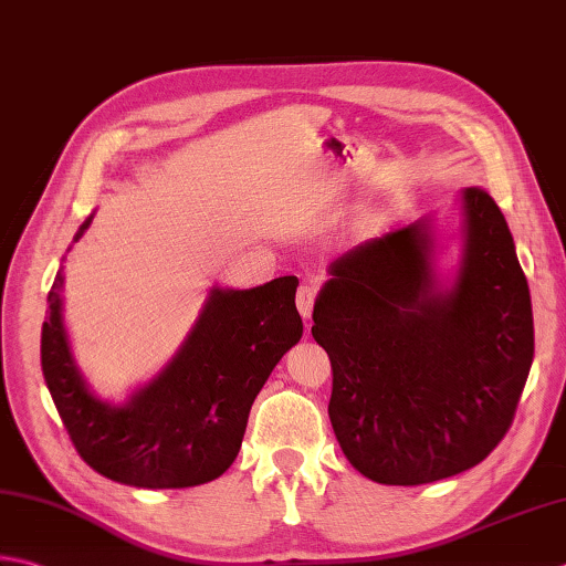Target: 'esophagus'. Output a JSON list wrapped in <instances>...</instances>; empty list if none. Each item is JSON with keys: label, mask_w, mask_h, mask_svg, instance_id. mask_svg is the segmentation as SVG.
I'll use <instances>...</instances> for the list:
<instances>
[{"label": "esophagus", "mask_w": 566, "mask_h": 566, "mask_svg": "<svg viewBox=\"0 0 566 566\" xmlns=\"http://www.w3.org/2000/svg\"><path fill=\"white\" fill-rule=\"evenodd\" d=\"M314 302H316V290H314V286H308V284L298 286V292H296V308H298V314H302L304 321L312 318Z\"/></svg>", "instance_id": "1"}]
</instances>
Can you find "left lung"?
I'll return each mask as SVG.
<instances>
[{
  "label": "left lung",
  "mask_w": 566,
  "mask_h": 566,
  "mask_svg": "<svg viewBox=\"0 0 566 566\" xmlns=\"http://www.w3.org/2000/svg\"><path fill=\"white\" fill-rule=\"evenodd\" d=\"M461 254L437 270L434 216L331 262L312 336L328 417L365 479L422 485L473 469L511 429L535 353L533 304L501 208L463 188Z\"/></svg>",
  "instance_id": "1"
}]
</instances>
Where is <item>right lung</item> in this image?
I'll return each mask as SVG.
<instances>
[{"instance_id":"right-lung-1","label":"right lung","mask_w":566,"mask_h":566,"mask_svg":"<svg viewBox=\"0 0 566 566\" xmlns=\"http://www.w3.org/2000/svg\"><path fill=\"white\" fill-rule=\"evenodd\" d=\"M91 223L93 216L73 242ZM296 286V276L252 290L213 286L164 368L122 402H107L73 358L59 270L41 328V368L81 459L135 489H191L223 475L240 451L254 397L304 334Z\"/></svg>"}]
</instances>
